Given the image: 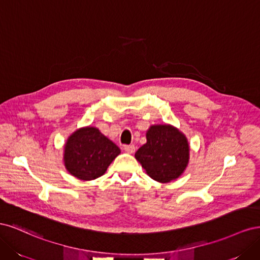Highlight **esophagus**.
<instances>
[{"mask_svg": "<svg viewBox=\"0 0 260 260\" xmlns=\"http://www.w3.org/2000/svg\"><path fill=\"white\" fill-rule=\"evenodd\" d=\"M123 149H124V152H125V153L132 154V153H135V152H136V146L133 145V144H131V145H124Z\"/></svg>", "mask_w": 260, "mask_h": 260, "instance_id": "esophagus-1", "label": "esophagus"}]
</instances>
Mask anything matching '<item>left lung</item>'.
<instances>
[{"instance_id":"obj_1","label":"left lung","mask_w":260,"mask_h":260,"mask_svg":"<svg viewBox=\"0 0 260 260\" xmlns=\"http://www.w3.org/2000/svg\"><path fill=\"white\" fill-rule=\"evenodd\" d=\"M146 140L135 156L149 177L166 183L182 175L190 151L184 135L172 125L159 124L148 129Z\"/></svg>"}]
</instances>
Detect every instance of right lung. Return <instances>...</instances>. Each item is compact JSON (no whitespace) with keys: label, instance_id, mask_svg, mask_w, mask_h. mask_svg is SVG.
I'll return each mask as SVG.
<instances>
[{"label":"right lung","instance_id":"1","mask_svg":"<svg viewBox=\"0 0 260 260\" xmlns=\"http://www.w3.org/2000/svg\"><path fill=\"white\" fill-rule=\"evenodd\" d=\"M120 148L99 129L86 127L70 136L65 145V167L76 178L93 180L105 174Z\"/></svg>","mask_w":260,"mask_h":260}]
</instances>
